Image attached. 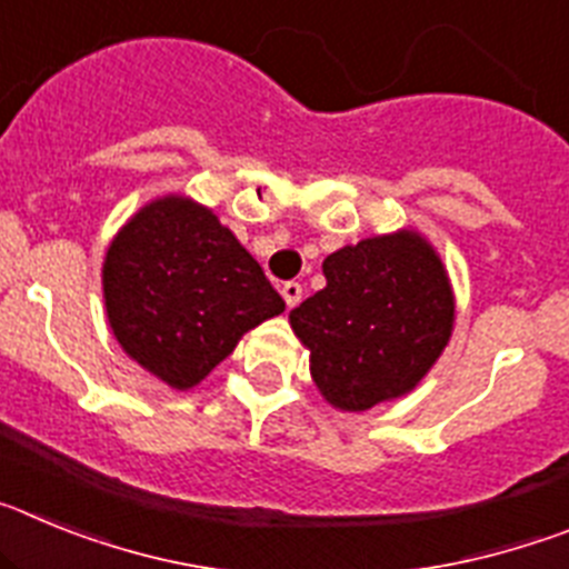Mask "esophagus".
I'll use <instances>...</instances> for the list:
<instances>
[{
  "mask_svg": "<svg viewBox=\"0 0 569 569\" xmlns=\"http://www.w3.org/2000/svg\"><path fill=\"white\" fill-rule=\"evenodd\" d=\"M281 296H284V301H288V308H296V305L301 301L299 281H284V284H281Z\"/></svg>",
  "mask_w": 569,
  "mask_h": 569,
  "instance_id": "obj_1",
  "label": "esophagus"
}]
</instances>
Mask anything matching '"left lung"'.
<instances>
[{
	"label": "left lung",
	"instance_id": "left-lung-1",
	"mask_svg": "<svg viewBox=\"0 0 569 569\" xmlns=\"http://www.w3.org/2000/svg\"><path fill=\"white\" fill-rule=\"evenodd\" d=\"M321 270L328 284L290 310L319 393L347 413L410 393L453 333V288L433 244L416 230L373 236Z\"/></svg>",
	"mask_w": 569,
	"mask_h": 569
}]
</instances>
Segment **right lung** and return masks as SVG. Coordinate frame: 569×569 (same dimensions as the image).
Listing matches in <instances>:
<instances>
[{"label":"right lung","mask_w":569,"mask_h":569,"mask_svg":"<svg viewBox=\"0 0 569 569\" xmlns=\"http://www.w3.org/2000/svg\"><path fill=\"white\" fill-rule=\"evenodd\" d=\"M104 310L124 353L173 390H190L248 330L284 310L259 261L188 196L128 219L102 264Z\"/></svg>","instance_id":"1"}]
</instances>
